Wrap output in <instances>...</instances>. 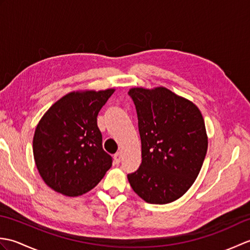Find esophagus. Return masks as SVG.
<instances>
[{
    "label": "esophagus",
    "instance_id": "esophagus-1",
    "mask_svg": "<svg viewBox=\"0 0 250 250\" xmlns=\"http://www.w3.org/2000/svg\"><path fill=\"white\" fill-rule=\"evenodd\" d=\"M114 161H115V163L116 164H118L120 161H121V152L119 151V152H117V153H115V156H114Z\"/></svg>",
    "mask_w": 250,
    "mask_h": 250
}]
</instances>
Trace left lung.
Masks as SVG:
<instances>
[{
  "mask_svg": "<svg viewBox=\"0 0 250 250\" xmlns=\"http://www.w3.org/2000/svg\"><path fill=\"white\" fill-rule=\"evenodd\" d=\"M142 143V163L128 175L134 192L150 204H167L192 186L206 156L203 116L191 101L164 87L131 88Z\"/></svg>",
  "mask_w": 250,
  "mask_h": 250,
  "instance_id": "left-lung-1",
  "label": "left lung"
}]
</instances>
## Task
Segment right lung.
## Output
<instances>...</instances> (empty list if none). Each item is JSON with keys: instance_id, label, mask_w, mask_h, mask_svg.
<instances>
[{"instance_id": "1", "label": "right lung", "mask_w": 250, "mask_h": 250, "mask_svg": "<svg viewBox=\"0 0 250 250\" xmlns=\"http://www.w3.org/2000/svg\"><path fill=\"white\" fill-rule=\"evenodd\" d=\"M115 89L65 94L42 117L33 137L36 167L57 192L78 196L97 186L111 167L97 117Z\"/></svg>"}]
</instances>
